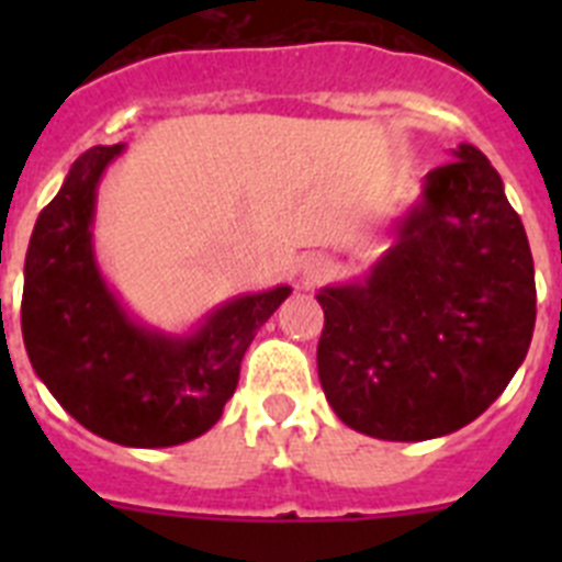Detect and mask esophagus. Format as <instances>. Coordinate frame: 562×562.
<instances>
[{"mask_svg":"<svg viewBox=\"0 0 562 562\" xmlns=\"http://www.w3.org/2000/svg\"><path fill=\"white\" fill-rule=\"evenodd\" d=\"M326 272V261L324 258H306L304 261V270H301V278H304V284H315V281H321Z\"/></svg>","mask_w":562,"mask_h":562,"instance_id":"1","label":"esophagus"}]
</instances>
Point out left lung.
<instances>
[{
  "mask_svg": "<svg viewBox=\"0 0 562 562\" xmlns=\"http://www.w3.org/2000/svg\"><path fill=\"white\" fill-rule=\"evenodd\" d=\"M317 304V376L342 425L425 441L479 419L520 369L538 306L529 238L484 154L453 148L369 276Z\"/></svg>",
  "mask_w": 562,
  "mask_h": 562,
  "instance_id": "obj_1",
  "label": "left lung"
}]
</instances>
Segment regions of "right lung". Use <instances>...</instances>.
I'll list each match as a JSON object with an SVG mask.
<instances>
[{
	"label": "right lung",
	"mask_w": 562,
	"mask_h": 562,
	"mask_svg": "<svg viewBox=\"0 0 562 562\" xmlns=\"http://www.w3.org/2000/svg\"><path fill=\"white\" fill-rule=\"evenodd\" d=\"M123 148L81 154L38 213L24 258L22 337L38 380L83 428L126 448H171L220 422L247 346L292 286L225 301L188 335L134 321L92 247L98 182Z\"/></svg>",
	"instance_id": "right-lung-1"
}]
</instances>
